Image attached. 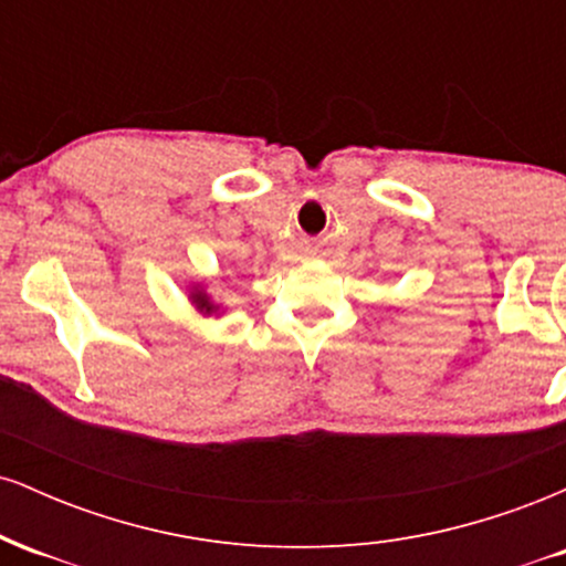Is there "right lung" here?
<instances>
[{
  "mask_svg": "<svg viewBox=\"0 0 566 566\" xmlns=\"http://www.w3.org/2000/svg\"><path fill=\"white\" fill-rule=\"evenodd\" d=\"M188 301H191L193 305H197L199 314H205V316L218 314V311H220V303L212 301V297L207 295V290L201 287V284H193L191 292H188Z\"/></svg>",
  "mask_w": 566,
  "mask_h": 566,
  "instance_id": "add662e5",
  "label": "right lung"
}]
</instances>
